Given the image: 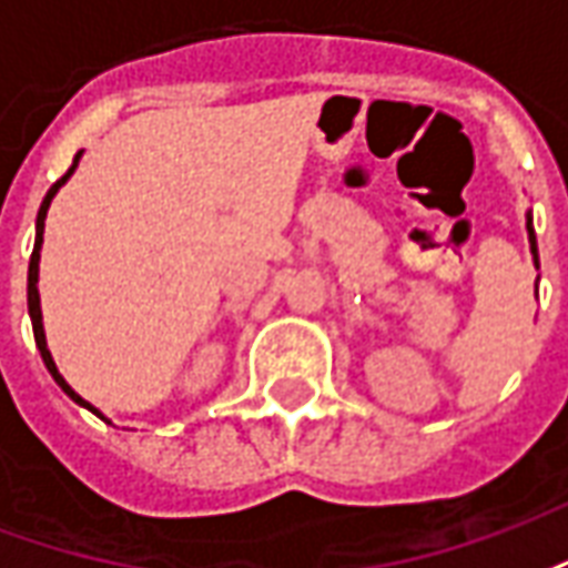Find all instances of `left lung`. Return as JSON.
I'll return each instance as SVG.
<instances>
[{
  "mask_svg": "<svg viewBox=\"0 0 568 568\" xmlns=\"http://www.w3.org/2000/svg\"><path fill=\"white\" fill-rule=\"evenodd\" d=\"M526 234H529V252H532V261H536V267H538V246H536V231H532V215H526ZM536 295H538V285H536Z\"/></svg>",
  "mask_w": 568,
  "mask_h": 568,
  "instance_id": "1",
  "label": "left lung"
}]
</instances>
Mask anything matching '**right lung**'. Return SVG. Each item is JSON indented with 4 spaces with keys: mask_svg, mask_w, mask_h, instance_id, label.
<instances>
[{
    "mask_svg": "<svg viewBox=\"0 0 568 568\" xmlns=\"http://www.w3.org/2000/svg\"><path fill=\"white\" fill-rule=\"evenodd\" d=\"M79 158H81V151H79V154H75V161H72V166H69V170H67V175H63V179H57L54 185H51V191H48V194H44L42 206H39V219H36V248H32V255H30V273H27V304H30L32 334H36V346H39V353H42L44 368L51 371V377H54V381H57V386H60V389H63V393H67L69 398H72V402H75V405L88 407V410H91V414H97V417H100V419H105L103 414H100V410H97V407H93V405H88V402H84V398H81V395L75 393V389H72V386H69L67 381H63V374H60V371H57L54 358H51V349H48V341H44L42 304H39V258H42V255H39V248H42L44 215H48V206H51V200H54V194H57V191H60V185H63V182H67L69 175L75 173V166H79ZM105 423H109V419H105Z\"/></svg>",
    "mask_w": 568,
    "mask_h": 568,
    "instance_id": "obj_1",
    "label": "right lung"
}]
</instances>
